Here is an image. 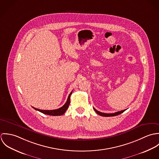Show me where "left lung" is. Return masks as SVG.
<instances>
[{"instance_id": "8db88e82", "label": "left lung", "mask_w": 159, "mask_h": 159, "mask_svg": "<svg viewBox=\"0 0 159 159\" xmlns=\"http://www.w3.org/2000/svg\"><path fill=\"white\" fill-rule=\"evenodd\" d=\"M93 110H95V111L99 114L100 116H105V117H111V116H117V115H119L120 114L122 113L123 112H124L126 110H122V111H118V112H116L114 113H102V112H100L98 111H97V110H95L94 108H93Z\"/></svg>"}]
</instances>
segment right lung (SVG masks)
<instances>
[{
	"label": "right lung",
	"mask_w": 159,
	"mask_h": 159,
	"mask_svg": "<svg viewBox=\"0 0 159 159\" xmlns=\"http://www.w3.org/2000/svg\"><path fill=\"white\" fill-rule=\"evenodd\" d=\"M71 93H72V91L69 94L66 103L62 107H61L60 108H58L57 110H39V109L35 108L34 107H33V108L35 109V110H37V111H39L40 112L42 113L45 114L51 115V116H61V115H62V114L65 113L66 110L68 109V106H69V104H70V96H71Z\"/></svg>",
	"instance_id": "right-lung-1"
}]
</instances>
